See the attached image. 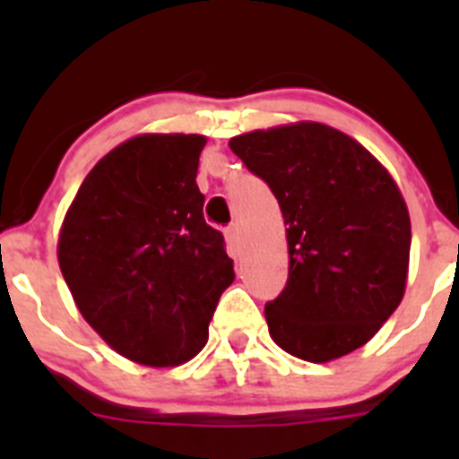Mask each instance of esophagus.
Listing matches in <instances>:
<instances>
[{
    "label": "esophagus",
    "mask_w": 459,
    "mask_h": 459,
    "mask_svg": "<svg viewBox=\"0 0 459 459\" xmlns=\"http://www.w3.org/2000/svg\"><path fill=\"white\" fill-rule=\"evenodd\" d=\"M225 238H227V246L237 253L238 246H241V232H238V225H230L225 230Z\"/></svg>",
    "instance_id": "obj_1"
}]
</instances>
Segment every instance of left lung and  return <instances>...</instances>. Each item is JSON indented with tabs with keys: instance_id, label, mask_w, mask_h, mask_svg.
I'll return each instance as SVG.
<instances>
[{
	"instance_id": "left-lung-1",
	"label": "left lung",
	"mask_w": 459,
	"mask_h": 459,
	"mask_svg": "<svg viewBox=\"0 0 459 459\" xmlns=\"http://www.w3.org/2000/svg\"><path fill=\"white\" fill-rule=\"evenodd\" d=\"M287 225L290 275L264 306L269 333L296 359L359 350L403 301L411 222L391 174L331 126H280L232 137Z\"/></svg>"
}]
</instances>
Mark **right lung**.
<instances>
[{
	"instance_id": "right-lung-1",
	"label": "right lung",
	"mask_w": 459,
	"mask_h": 459,
	"mask_svg": "<svg viewBox=\"0 0 459 459\" xmlns=\"http://www.w3.org/2000/svg\"><path fill=\"white\" fill-rule=\"evenodd\" d=\"M202 135H140L100 158L59 234V266L82 317L142 366L193 359L232 285L225 238L204 221Z\"/></svg>"
}]
</instances>
